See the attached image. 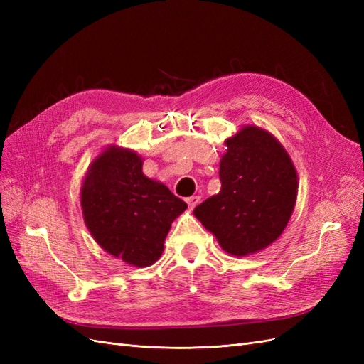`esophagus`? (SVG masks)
<instances>
[{
  "instance_id": "34e87169",
  "label": "esophagus",
  "mask_w": 364,
  "mask_h": 364,
  "mask_svg": "<svg viewBox=\"0 0 364 364\" xmlns=\"http://www.w3.org/2000/svg\"><path fill=\"white\" fill-rule=\"evenodd\" d=\"M199 202H200V196H191L186 199V203H188L190 209H194L197 205H199Z\"/></svg>"
}]
</instances>
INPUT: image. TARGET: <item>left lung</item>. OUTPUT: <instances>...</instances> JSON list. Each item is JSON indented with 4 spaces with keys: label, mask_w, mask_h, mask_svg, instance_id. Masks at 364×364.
Segmentation results:
<instances>
[{
    "label": "left lung",
    "mask_w": 364,
    "mask_h": 364,
    "mask_svg": "<svg viewBox=\"0 0 364 364\" xmlns=\"http://www.w3.org/2000/svg\"><path fill=\"white\" fill-rule=\"evenodd\" d=\"M226 146L222 190L196 206L194 215L223 250L245 257L282 234L296 203L297 176L287 151L259 127H243Z\"/></svg>",
    "instance_id": "1"
}]
</instances>
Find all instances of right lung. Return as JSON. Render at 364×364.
Masks as SVG:
<instances>
[{"label": "right lung", "mask_w": 364, "mask_h": 364, "mask_svg": "<svg viewBox=\"0 0 364 364\" xmlns=\"http://www.w3.org/2000/svg\"><path fill=\"white\" fill-rule=\"evenodd\" d=\"M186 206L167 186L142 174L135 151L118 147L95 159L82 186L85 223L97 243L136 267L158 261L173 220Z\"/></svg>", "instance_id": "1"}]
</instances>
